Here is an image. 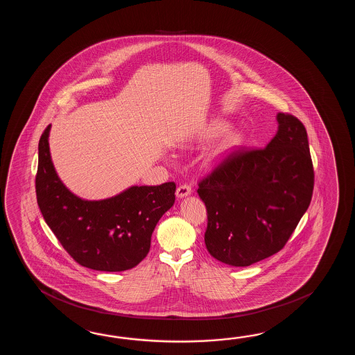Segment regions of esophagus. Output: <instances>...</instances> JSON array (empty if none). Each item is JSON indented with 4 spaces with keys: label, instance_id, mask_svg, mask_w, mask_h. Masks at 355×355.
<instances>
[{
    "label": "esophagus",
    "instance_id": "obj_1",
    "mask_svg": "<svg viewBox=\"0 0 355 355\" xmlns=\"http://www.w3.org/2000/svg\"><path fill=\"white\" fill-rule=\"evenodd\" d=\"M191 194V188L189 187L188 184H182L179 188L176 189V196L178 198H184Z\"/></svg>",
    "mask_w": 355,
    "mask_h": 355
}]
</instances>
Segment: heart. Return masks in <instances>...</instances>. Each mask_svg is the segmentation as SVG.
<instances>
[{"instance_id": "obj_1", "label": "heart", "mask_w": 355, "mask_h": 355, "mask_svg": "<svg viewBox=\"0 0 355 355\" xmlns=\"http://www.w3.org/2000/svg\"><path fill=\"white\" fill-rule=\"evenodd\" d=\"M230 124L225 121H213L211 124H209V127L207 129V138H217V137L222 136V135H225L227 130L230 129ZM241 142V136L239 135V133H228L227 135L226 138L222 141V144H220V151H226V150H231V148H234L236 146H239Z\"/></svg>"}]
</instances>
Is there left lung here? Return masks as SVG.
Returning a JSON list of instances; mask_svg holds the SVG:
<instances>
[{"label":"left lung","mask_w":355,"mask_h":355,"mask_svg":"<svg viewBox=\"0 0 355 355\" xmlns=\"http://www.w3.org/2000/svg\"><path fill=\"white\" fill-rule=\"evenodd\" d=\"M278 132L265 148H239L199 181L207 207L204 241L211 257L249 266L284 248L313 191V165L304 125L277 115Z\"/></svg>","instance_id":"obj_1"}]
</instances>
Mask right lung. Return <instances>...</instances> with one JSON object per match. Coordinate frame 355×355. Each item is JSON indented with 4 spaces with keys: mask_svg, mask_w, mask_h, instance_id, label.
Here are the masks:
<instances>
[{
    "mask_svg": "<svg viewBox=\"0 0 355 355\" xmlns=\"http://www.w3.org/2000/svg\"><path fill=\"white\" fill-rule=\"evenodd\" d=\"M51 125L39 139L35 191L39 209L63 249L76 263L100 272H123L147 257L155 227L175 203L173 181L130 187L103 200L71 193L54 170L49 152Z\"/></svg>",
    "mask_w": 355,
    "mask_h": 355,
    "instance_id": "1",
    "label": "right lung"
}]
</instances>
